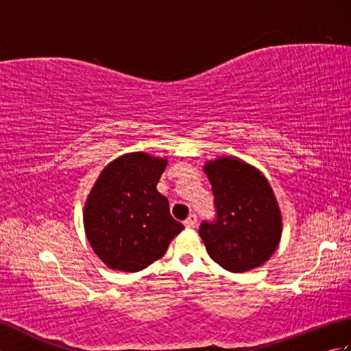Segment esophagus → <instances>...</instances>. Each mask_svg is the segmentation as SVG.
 Listing matches in <instances>:
<instances>
[{"mask_svg":"<svg viewBox=\"0 0 351 351\" xmlns=\"http://www.w3.org/2000/svg\"><path fill=\"white\" fill-rule=\"evenodd\" d=\"M184 225L187 228H196L197 226V215L196 214H190L187 220L184 221Z\"/></svg>","mask_w":351,"mask_h":351,"instance_id":"1","label":"esophagus"}]
</instances>
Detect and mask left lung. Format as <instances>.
I'll return each mask as SVG.
<instances>
[{"instance_id": "left-lung-1", "label": "left lung", "mask_w": 351, "mask_h": 351, "mask_svg": "<svg viewBox=\"0 0 351 351\" xmlns=\"http://www.w3.org/2000/svg\"><path fill=\"white\" fill-rule=\"evenodd\" d=\"M215 217L200 223L208 255L229 271L243 273L268 261L282 234V217L270 184L237 158L208 162Z\"/></svg>"}]
</instances>
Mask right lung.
<instances>
[{"mask_svg": "<svg viewBox=\"0 0 351 351\" xmlns=\"http://www.w3.org/2000/svg\"><path fill=\"white\" fill-rule=\"evenodd\" d=\"M166 160L134 152L102 170L84 206L87 240L113 270L140 271L166 253L184 225L170 215L156 184Z\"/></svg>", "mask_w": 351, "mask_h": 351, "instance_id": "obj_1", "label": "right lung"}]
</instances>
